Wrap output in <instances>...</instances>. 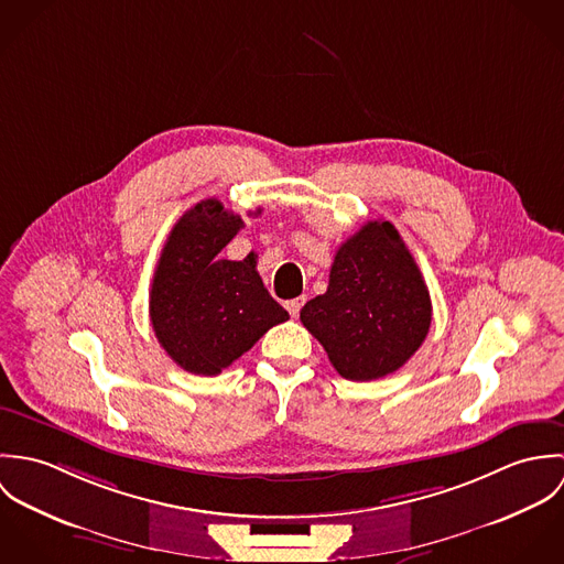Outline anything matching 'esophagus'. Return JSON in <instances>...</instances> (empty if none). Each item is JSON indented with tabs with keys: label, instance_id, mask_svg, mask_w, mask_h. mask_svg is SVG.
Wrapping results in <instances>:
<instances>
[{
	"label": "esophagus",
	"instance_id": "1",
	"mask_svg": "<svg viewBox=\"0 0 564 564\" xmlns=\"http://www.w3.org/2000/svg\"><path fill=\"white\" fill-rule=\"evenodd\" d=\"M302 306H304V297H297V300H291V302H286V311L291 313V317H300V311H302Z\"/></svg>",
	"mask_w": 564,
	"mask_h": 564
}]
</instances>
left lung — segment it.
Returning <instances> with one entry per match:
<instances>
[{
  "mask_svg": "<svg viewBox=\"0 0 564 564\" xmlns=\"http://www.w3.org/2000/svg\"><path fill=\"white\" fill-rule=\"evenodd\" d=\"M300 319L345 380H378L408 362L427 336L432 302L391 221H367L338 247L327 291Z\"/></svg>",
  "mask_w": 564,
  "mask_h": 564,
  "instance_id": "8db88e82",
  "label": "left lung"
}]
</instances>
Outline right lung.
I'll use <instances>...</instances> for the list:
<instances>
[{"mask_svg": "<svg viewBox=\"0 0 564 564\" xmlns=\"http://www.w3.org/2000/svg\"><path fill=\"white\" fill-rule=\"evenodd\" d=\"M241 228V217L219 199H204L177 219L162 247L150 319L162 349L188 373L219 376L289 319L264 289L253 251L242 260L221 256Z\"/></svg>", "mask_w": 564, "mask_h": 564, "instance_id": "add662e5", "label": "right lung"}]
</instances>
